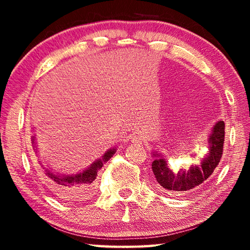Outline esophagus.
Segmentation results:
<instances>
[{"label":"esophagus","mask_w":250,"mask_h":250,"mask_svg":"<svg viewBox=\"0 0 250 250\" xmlns=\"http://www.w3.org/2000/svg\"><path fill=\"white\" fill-rule=\"evenodd\" d=\"M131 141H132L133 143H139L141 141V139H140V137H137V135H133L132 138H131Z\"/></svg>","instance_id":"esophagus-1"}]
</instances>
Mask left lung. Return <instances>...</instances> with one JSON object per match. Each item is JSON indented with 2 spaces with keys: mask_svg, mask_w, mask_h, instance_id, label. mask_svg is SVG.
I'll list each match as a JSON object with an SVG mask.
<instances>
[{
  "mask_svg": "<svg viewBox=\"0 0 250 250\" xmlns=\"http://www.w3.org/2000/svg\"><path fill=\"white\" fill-rule=\"evenodd\" d=\"M225 140V122L219 121L211 130L209 137V154L201 166L191 167L188 171L181 170L174 173L168 167L162 156L156 155L152 162V171L159 185L167 193L188 192L208 179L221 162Z\"/></svg>",
  "mask_w": 250,
  "mask_h": 250,
  "instance_id": "8db88e82",
  "label": "left lung"
}]
</instances>
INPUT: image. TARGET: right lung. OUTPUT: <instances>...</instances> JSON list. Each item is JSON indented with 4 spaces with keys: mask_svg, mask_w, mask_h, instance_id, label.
I'll return each mask as SVG.
<instances>
[{
    "mask_svg": "<svg viewBox=\"0 0 250 250\" xmlns=\"http://www.w3.org/2000/svg\"><path fill=\"white\" fill-rule=\"evenodd\" d=\"M32 145L35 146L34 137H32ZM116 150H109L107 153L104 155L101 160L96 161L91 164L90 167L84 170L79 174L71 175V176H61L50 172L49 170H44L42 167V177L44 179L46 185L52 189L58 197L64 200L65 203H77L82 202L84 198L91 195L94 191L95 180L97 177V173L104 166V162L111 158L115 154Z\"/></svg>",
    "mask_w": 250,
    "mask_h": 250,
    "instance_id": "obj_1",
    "label": "right lung"
}]
</instances>
